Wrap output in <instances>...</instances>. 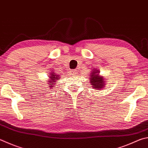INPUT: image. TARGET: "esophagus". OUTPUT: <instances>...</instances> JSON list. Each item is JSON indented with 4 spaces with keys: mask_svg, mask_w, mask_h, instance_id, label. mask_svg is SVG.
Returning a JSON list of instances; mask_svg holds the SVG:
<instances>
[{
    "mask_svg": "<svg viewBox=\"0 0 148 148\" xmlns=\"http://www.w3.org/2000/svg\"><path fill=\"white\" fill-rule=\"evenodd\" d=\"M71 73L73 75H76L77 74V71L76 70H72V71H71Z\"/></svg>",
    "mask_w": 148,
    "mask_h": 148,
    "instance_id": "esophagus-1",
    "label": "esophagus"
}]
</instances>
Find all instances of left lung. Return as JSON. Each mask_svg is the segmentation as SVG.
I'll list each match as a JSON object with an SVG mask.
<instances>
[{
	"instance_id": "obj_1",
	"label": "left lung",
	"mask_w": 148,
	"mask_h": 148,
	"mask_svg": "<svg viewBox=\"0 0 148 148\" xmlns=\"http://www.w3.org/2000/svg\"><path fill=\"white\" fill-rule=\"evenodd\" d=\"M96 73H98V72L95 71L92 72V74H90L91 78H90V83L93 88L96 90H100L103 87L105 81L104 79H103V77H100Z\"/></svg>"
}]
</instances>
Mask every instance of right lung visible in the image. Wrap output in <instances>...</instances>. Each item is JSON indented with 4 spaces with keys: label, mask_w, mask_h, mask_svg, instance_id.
I'll return each mask as SVG.
<instances>
[{
    "label": "right lung",
    "mask_w": 148,
    "mask_h": 148,
    "mask_svg": "<svg viewBox=\"0 0 148 148\" xmlns=\"http://www.w3.org/2000/svg\"><path fill=\"white\" fill-rule=\"evenodd\" d=\"M48 77H50V81L48 82V83H52V85L49 84L50 87H53V83H55V82H56V80H58V79L60 78V76H58V75L56 74L55 73H51V76H49Z\"/></svg>",
    "instance_id": "1"
}]
</instances>
